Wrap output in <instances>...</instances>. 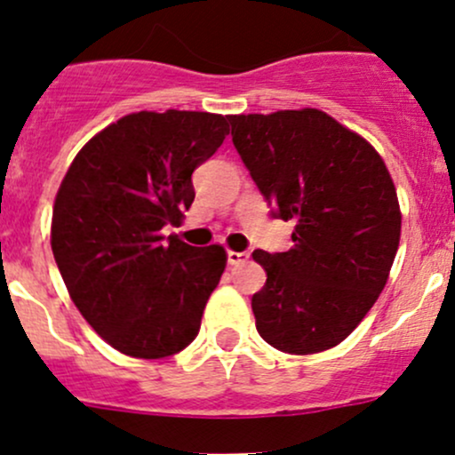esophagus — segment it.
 Listing matches in <instances>:
<instances>
[{"label": "esophagus", "instance_id": "34e87169", "mask_svg": "<svg viewBox=\"0 0 455 455\" xmlns=\"http://www.w3.org/2000/svg\"><path fill=\"white\" fill-rule=\"evenodd\" d=\"M248 259V252H235V251H227V261L231 266H237V264H243V261Z\"/></svg>", "mask_w": 455, "mask_h": 455}]
</instances>
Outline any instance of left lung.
Masks as SVG:
<instances>
[{
    "instance_id": "left-lung-1",
    "label": "left lung",
    "mask_w": 455,
    "mask_h": 455,
    "mask_svg": "<svg viewBox=\"0 0 455 455\" xmlns=\"http://www.w3.org/2000/svg\"><path fill=\"white\" fill-rule=\"evenodd\" d=\"M233 146L294 246L255 251L267 279L252 294L257 331L291 355L340 344L388 281L401 212L384 159L318 108L228 115Z\"/></svg>"
}]
</instances>
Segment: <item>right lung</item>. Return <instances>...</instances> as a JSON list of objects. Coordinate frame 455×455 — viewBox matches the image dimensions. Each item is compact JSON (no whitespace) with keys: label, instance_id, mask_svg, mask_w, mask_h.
Listing matches in <instances>:
<instances>
[{"label":"right lung","instance_id":"1","mask_svg":"<svg viewBox=\"0 0 455 455\" xmlns=\"http://www.w3.org/2000/svg\"><path fill=\"white\" fill-rule=\"evenodd\" d=\"M228 117L131 113L84 143L67 170L52 252L71 300L113 348L159 360L198 336L227 266L222 246L161 235L194 203L191 174L228 135Z\"/></svg>","mask_w":455,"mask_h":455}]
</instances>
